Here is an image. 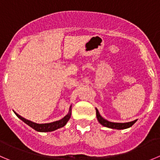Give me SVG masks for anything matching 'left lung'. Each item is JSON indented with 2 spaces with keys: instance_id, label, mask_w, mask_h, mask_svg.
<instances>
[{
  "instance_id": "1",
  "label": "left lung",
  "mask_w": 160,
  "mask_h": 160,
  "mask_svg": "<svg viewBox=\"0 0 160 160\" xmlns=\"http://www.w3.org/2000/svg\"><path fill=\"white\" fill-rule=\"evenodd\" d=\"M96 116H97V119L98 120L99 123H101L102 125H103L104 127H106V128H112V129H117V130H121V129H126V128H130V127L132 126L136 121H137V119L134 120V121L131 122H128V123H112V122H109L106 119H103L102 116H100L98 112V110L96 108Z\"/></svg>"
}]
</instances>
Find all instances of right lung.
<instances>
[{
  "label": "right lung",
  "mask_w": 160,
  "mask_h": 160,
  "mask_svg": "<svg viewBox=\"0 0 160 160\" xmlns=\"http://www.w3.org/2000/svg\"><path fill=\"white\" fill-rule=\"evenodd\" d=\"M70 110H69V111H70ZM15 113L20 119H22V120L24 122V123H26V124L29 125V127H31L32 129H34L37 131H39V132H49V131H55V130L58 129V128H62V127H64L65 125L66 124V123L68 122V120H69L71 116V112H69V114L66 115L64 118H62V119L58 120V121H55V122H53V123H43V124H39V123H33V122L29 121V120H27V119H26L25 118L22 117V116H20L19 115L17 114L16 112Z\"/></svg>",
  "instance_id": "right-lung-1"
}]
</instances>
